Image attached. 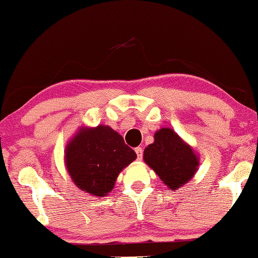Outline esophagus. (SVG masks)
<instances>
[{"label":"esophagus","instance_id":"1","mask_svg":"<svg viewBox=\"0 0 258 258\" xmlns=\"http://www.w3.org/2000/svg\"><path fill=\"white\" fill-rule=\"evenodd\" d=\"M135 152H136V154H137V159L138 160H142V158H143V149L138 146V148L135 149Z\"/></svg>","mask_w":258,"mask_h":258}]
</instances>
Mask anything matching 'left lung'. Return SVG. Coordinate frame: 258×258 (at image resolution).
Wrapping results in <instances>:
<instances>
[{
	"mask_svg": "<svg viewBox=\"0 0 258 258\" xmlns=\"http://www.w3.org/2000/svg\"><path fill=\"white\" fill-rule=\"evenodd\" d=\"M143 159L170 190L188 183L200 166V156L173 129L161 128L144 150Z\"/></svg>",
	"mask_w": 258,
	"mask_h": 258,
	"instance_id": "8db88e82",
	"label": "left lung"
}]
</instances>
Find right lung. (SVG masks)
Listing matches in <instances>:
<instances>
[{
	"instance_id": "1",
	"label": "right lung",
	"mask_w": 258,
	"mask_h": 258,
	"mask_svg": "<svg viewBox=\"0 0 258 258\" xmlns=\"http://www.w3.org/2000/svg\"><path fill=\"white\" fill-rule=\"evenodd\" d=\"M137 156L120 134L109 125L79 126L64 149V165L70 179L82 191L105 197L123 168Z\"/></svg>"
}]
</instances>
